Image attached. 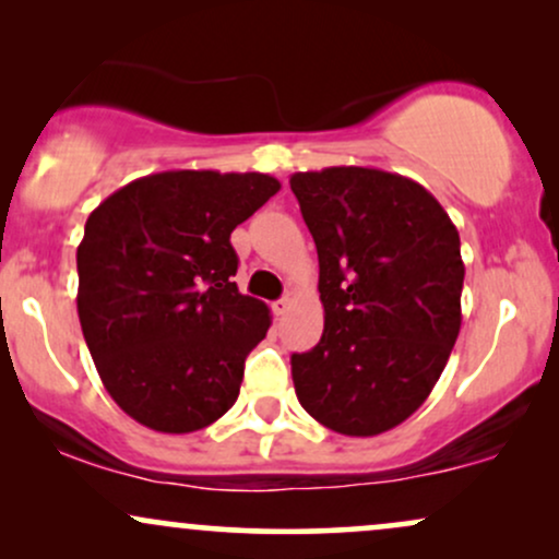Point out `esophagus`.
<instances>
[{
	"label": "esophagus",
	"instance_id": "34e87169",
	"mask_svg": "<svg viewBox=\"0 0 559 559\" xmlns=\"http://www.w3.org/2000/svg\"><path fill=\"white\" fill-rule=\"evenodd\" d=\"M288 307H292V299H288V297L273 301V312H275V316H284Z\"/></svg>",
	"mask_w": 559,
	"mask_h": 559
}]
</instances>
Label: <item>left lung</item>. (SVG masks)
<instances>
[{
    "label": "left lung",
    "instance_id": "left-lung-1",
    "mask_svg": "<svg viewBox=\"0 0 559 559\" xmlns=\"http://www.w3.org/2000/svg\"><path fill=\"white\" fill-rule=\"evenodd\" d=\"M288 183L316 239L325 312L320 342L292 355L297 400L336 433H383L428 400L457 342L460 234L396 173L349 165Z\"/></svg>",
    "mask_w": 559,
    "mask_h": 559
}]
</instances>
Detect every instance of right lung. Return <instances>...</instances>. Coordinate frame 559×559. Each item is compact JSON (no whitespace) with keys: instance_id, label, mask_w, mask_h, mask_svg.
<instances>
[{"instance_id":"obj_1","label":"right lung","mask_w":559,"mask_h":559,"mask_svg":"<svg viewBox=\"0 0 559 559\" xmlns=\"http://www.w3.org/2000/svg\"><path fill=\"white\" fill-rule=\"evenodd\" d=\"M278 189L265 173L165 170L88 215L75 258L83 338L141 426L191 433L234 407L271 312L234 284L230 234Z\"/></svg>"}]
</instances>
